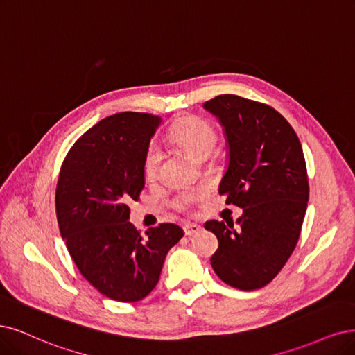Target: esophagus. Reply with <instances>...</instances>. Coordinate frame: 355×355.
<instances>
[{
    "instance_id": "1",
    "label": "esophagus",
    "mask_w": 355,
    "mask_h": 355,
    "mask_svg": "<svg viewBox=\"0 0 355 355\" xmlns=\"http://www.w3.org/2000/svg\"><path fill=\"white\" fill-rule=\"evenodd\" d=\"M200 230H202V227L200 225H196V224H187L186 227H184V232H186V235H194V234H198V232H200Z\"/></svg>"
}]
</instances>
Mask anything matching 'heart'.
<instances>
[{
	"label": "heart",
	"instance_id": "b5f03b06",
	"mask_svg": "<svg viewBox=\"0 0 355 355\" xmlns=\"http://www.w3.org/2000/svg\"><path fill=\"white\" fill-rule=\"evenodd\" d=\"M173 137L181 148H184L189 153L196 157H200L205 153H211L216 143V131L203 118L199 116H186L180 120L173 130ZM161 162V150L155 143H150L143 156V171L146 177H153ZM199 190H184L177 199V206L184 207L190 202L199 198Z\"/></svg>",
	"mask_w": 355,
	"mask_h": 355
}]
</instances>
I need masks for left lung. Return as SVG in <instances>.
I'll return each mask as SVG.
<instances>
[{
    "label": "left lung",
    "mask_w": 355,
    "mask_h": 355,
    "mask_svg": "<svg viewBox=\"0 0 355 355\" xmlns=\"http://www.w3.org/2000/svg\"><path fill=\"white\" fill-rule=\"evenodd\" d=\"M224 127L228 168L219 184L237 219L207 220L218 239L211 265L237 290L268 285L293 254L309 202L303 148L294 128L266 103L219 95L203 103Z\"/></svg>",
    "instance_id": "obj_1"
}]
</instances>
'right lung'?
I'll list each match as a JSON object with an SVG mask.
<instances>
[{
    "instance_id": "1",
    "label": "right lung",
    "mask_w": 355,
    "mask_h": 355,
    "mask_svg": "<svg viewBox=\"0 0 355 355\" xmlns=\"http://www.w3.org/2000/svg\"><path fill=\"white\" fill-rule=\"evenodd\" d=\"M161 118L120 112L78 139L61 165L55 211L61 237L85 279L111 300L135 303L156 286L166 253L184 232L161 224L141 235L131 200L144 187L143 156Z\"/></svg>"
}]
</instances>
